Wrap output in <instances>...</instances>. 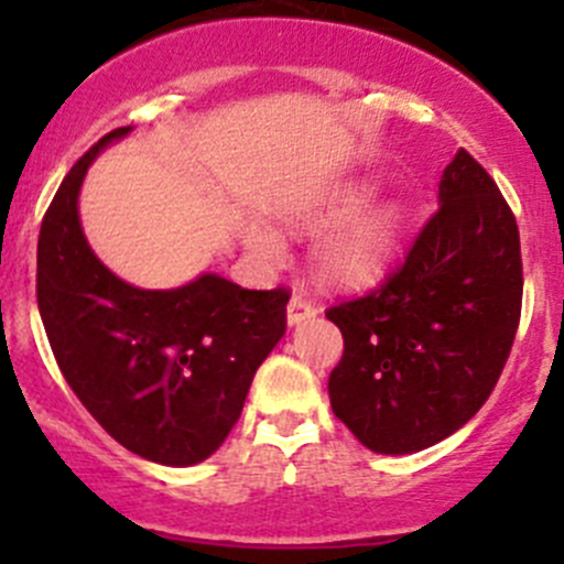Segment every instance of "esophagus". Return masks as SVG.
<instances>
[{"label":"esophagus","mask_w":564,"mask_h":564,"mask_svg":"<svg viewBox=\"0 0 564 564\" xmlns=\"http://www.w3.org/2000/svg\"><path fill=\"white\" fill-rule=\"evenodd\" d=\"M318 314V308L314 303H311V300H305V297H292L289 300V305H286V322H289V327H297V324H303V322H311V318H314Z\"/></svg>","instance_id":"obj_1"}]
</instances>
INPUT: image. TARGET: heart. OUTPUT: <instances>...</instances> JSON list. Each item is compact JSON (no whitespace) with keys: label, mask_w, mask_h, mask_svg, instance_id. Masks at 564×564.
<instances>
[{"label":"heart","mask_w":564,"mask_h":564,"mask_svg":"<svg viewBox=\"0 0 564 564\" xmlns=\"http://www.w3.org/2000/svg\"><path fill=\"white\" fill-rule=\"evenodd\" d=\"M371 180H346L324 191L305 193L278 213L292 235H311L330 224L311 246L308 264L322 286L349 292L377 283L401 248L406 209L398 198H371ZM248 253L261 261L281 256V240L267 226L250 220L242 229Z\"/></svg>","instance_id":"1"}]
</instances>
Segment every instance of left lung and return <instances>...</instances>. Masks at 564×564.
I'll list each match as a JSON object with an SVG mask.
<instances>
[{"instance_id":"1","label":"left lung","mask_w":564,"mask_h":564,"mask_svg":"<svg viewBox=\"0 0 564 564\" xmlns=\"http://www.w3.org/2000/svg\"><path fill=\"white\" fill-rule=\"evenodd\" d=\"M519 226L466 150L406 261L366 297L327 311L344 335L335 417L373 453L409 456L456 434L502 373L521 316Z\"/></svg>"}]
</instances>
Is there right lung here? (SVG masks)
<instances>
[{"label":"right lung","instance_id":"right-lung-1","mask_svg":"<svg viewBox=\"0 0 564 564\" xmlns=\"http://www.w3.org/2000/svg\"><path fill=\"white\" fill-rule=\"evenodd\" d=\"M104 135L62 180L37 240V308L59 371L95 420L135 456L193 466L240 420L256 368L286 333L289 292H250L218 272L139 289L95 256L78 196Z\"/></svg>","mask_w":564,"mask_h":564}]
</instances>
